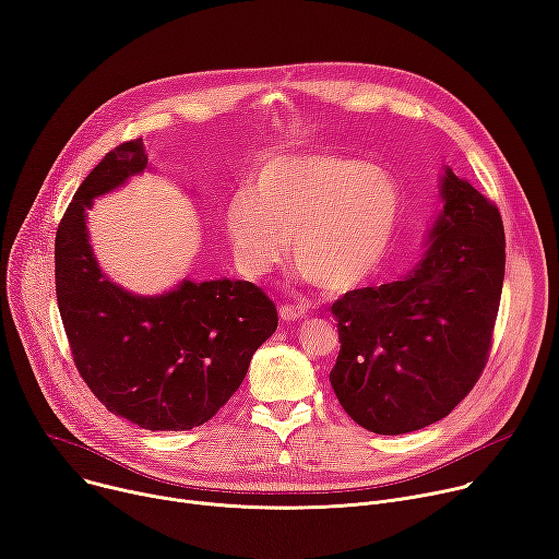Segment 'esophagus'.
Here are the masks:
<instances>
[{"mask_svg": "<svg viewBox=\"0 0 559 559\" xmlns=\"http://www.w3.org/2000/svg\"><path fill=\"white\" fill-rule=\"evenodd\" d=\"M280 318L284 322H295V320H302L305 318V309L302 307H290V305H282L280 307Z\"/></svg>", "mask_w": 559, "mask_h": 559, "instance_id": "esophagus-1", "label": "esophagus"}]
</instances>
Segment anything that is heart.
Returning a JSON list of instances; mask_svg holds the SVG:
<instances>
[{"instance_id":"b5f03b06","label":"heart","mask_w":559,"mask_h":559,"mask_svg":"<svg viewBox=\"0 0 559 559\" xmlns=\"http://www.w3.org/2000/svg\"><path fill=\"white\" fill-rule=\"evenodd\" d=\"M403 212L401 186L365 160L299 152L269 158L224 210L239 271L260 280L290 252L299 273L326 293L367 284L388 257Z\"/></svg>"}]
</instances>
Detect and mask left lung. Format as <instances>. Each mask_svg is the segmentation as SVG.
Instances as JSON below:
<instances>
[{
	"mask_svg": "<svg viewBox=\"0 0 559 559\" xmlns=\"http://www.w3.org/2000/svg\"><path fill=\"white\" fill-rule=\"evenodd\" d=\"M425 252L403 277L331 307L340 354L331 388L369 432L407 435L445 418L475 388L499 311L506 237L499 210L445 165Z\"/></svg>",
	"mask_w": 559,
	"mask_h": 559,
	"instance_id": "1",
	"label": "left lung"
}]
</instances>
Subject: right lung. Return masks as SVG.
<instances>
[{"label":"right lung","instance_id":"1","mask_svg":"<svg viewBox=\"0 0 559 559\" xmlns=\"http://www.w3.org/2000/svg\"><path fill=\"white\" fill-rule=\"evenodd\" d=\"M141 139L109 152L82 181L56 235V293L75 367L116 416L181 432L210 420L277 329L271 299L243 280L183 277L141 295L98 264L87 217L94 201L150 171Z\"/></svg>","mask_w":559,"mask_h":559}]
</instances>
